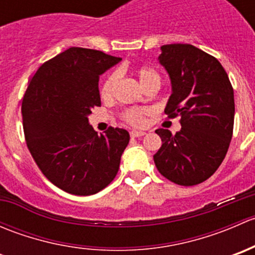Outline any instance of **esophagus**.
Returning <instances> with one entry per match:
<instances>
[{
  "instance_id": "obj_1",
  "label": "esophagus",
  "mask_w": 255,
  "mask_h": 255,
  "mask_svg": "<svg viewBox=\"0 0 255 255\" xmlns=\"http://www.w3.org/2000/svg\"><path fill=\"white\" fill-rule=\"evenodd\" d=\"M145 134V132H143V130H130V137L132 138H139V137H143V135Z\"/></svg>"
}]
</instances>
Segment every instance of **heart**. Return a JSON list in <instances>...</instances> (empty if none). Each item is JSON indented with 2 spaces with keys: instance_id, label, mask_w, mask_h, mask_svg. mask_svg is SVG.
Returning <instances> with one entry per match:
<instances>
[{
  "instance_id": "1",
  "label": "heart",
  "mask_w": 255,
  "mask_h": 255,
  "mask_svg": "<svg viewBox=\"0 0 255 255\" xmlns=\"http://www.w3.org/2000/svg\"><path fill=\"white\" fill-rule=\"evenodd\" d=\"M134 74L139 80L140 85L144 89H148L150 86H160L161 78L159 75L158 71L154 68L148 65L138 66L134 69ZM118 81V75L117 73H111L106 79L104 80L101 85V89H100V95L104 100H110L112 99L113 94H115L116 85ZM146 111L139 109H130L125 113V120L128 123H130L132 126H142L144 123V115Z\"/></svg>"
}]
</instances>
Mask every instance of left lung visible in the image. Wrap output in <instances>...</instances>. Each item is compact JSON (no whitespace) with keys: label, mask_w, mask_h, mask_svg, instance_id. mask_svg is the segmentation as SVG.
I'll use <instances>...</instances> for the list:
<instances>
[{"label":"left lung","mask_w":255,"mask_h":255,"mask_svg":"<svg viewBox=\"0 0 255 255\" xmlns=\"http://www.w3.org/2000/svg\"><path fill=\"white\" fill-rule=\"evenodd\" d=\"M158 60L168 73V117L180 116L181 129L159 128L156 169L177 185L192 186L212 175L227 154L235 122L233 87L220 61L191 44L160 47Z\"/></svg>","instance_id":"8db88e82"}]
</instances>
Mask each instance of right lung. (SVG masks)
<instances>
[{
	"instance_id": "add662e5",
	"label": "right lung",
	"mask_w": 255,
	"mask_h": 255,
	"mask_svg": "<svg viewBox=\"0 0 255 255\" xmlns=\"http://www.w3.org/2000/svg\"><path fill=\"white\" fill-rule=\"evenodd\" d=\"M121 60L94 49L69 48L38 69L23 97L28 149L49 181L69 194H96L118 173L129 133L110 127L99 135L89 116L101 106L100 75Z\"/></svg>"
}]
</instances>
